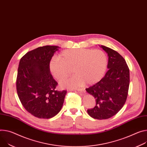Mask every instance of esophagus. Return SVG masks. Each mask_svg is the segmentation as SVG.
<instances>
[{"label": "esophagus", "mask_w": 147, "mask_h": 147, "mask_svg": "<svg viewBox=\"0 0 147 147\" xmlns=\"http://www.w3.org/2000/svg\"><path fill=\"white\" fill-rule=\"evenodd\" d=\"M77 91L78 92H84V89L83 88H77Z\"/></svg>", "instance_id": "34e87169"}]
</instances>
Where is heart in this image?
<instances>
[{
  "label": "heart",
  "instance_id": "heart-1",
  "mask_svg": "<svg viewBox=\"0 0 147 147\" xmlns=\"http://www.w3.org/2000/svg\"><path fill=\"white\" fill-rule=\"evenodd\" d=\"M107 67V57L103 51L98 49H68L49 62L50 71L59 81L66 78L73 70L75 75L60 83L61 87L70 89L83 87L86 83H98L104 77Z\"/></svg>",
  "mask_w": 147,
  "mask_h": 147
}]
</instances>
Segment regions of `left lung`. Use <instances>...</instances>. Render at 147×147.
Returning a JSON list of instances; mask_svg holds the SVG:
<instances>
[{"instance_id":"obj_1","label":"left lung","mask_w":147,"mask_h":147,"mask_svg":"<svg viewBox=\"0 0 147 147\" xmlns=\"http://www.w3.org/2000/svg\"><path fill=\"white\" fill-rule=\"evenodd\" d=\"M109 56L105 76L86 91L94 97L96 105L88 109L92 118L104 119L115 115L124 105L129 84V70L124 59L116 51L101 45Z\"/></svg>"}]
</instances>
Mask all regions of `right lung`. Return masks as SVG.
<instances>
[{"label":"right lung","instance_id":"1","mask_svg":"<svg viewBox=\"0 0 147 147\" xmlns=\"http://www.w3.org/2000/svg\"><path fill=\"white\" fill-rule=\"evenodd\" d=\"M60 47H39L28 52L20 59L16 89L24 108L38 118L49 119L61 110L67 91L56 89L57 83L49 70V62Z\"/></svg>","mask_w":147,"mask_h":147}]
</instances>
